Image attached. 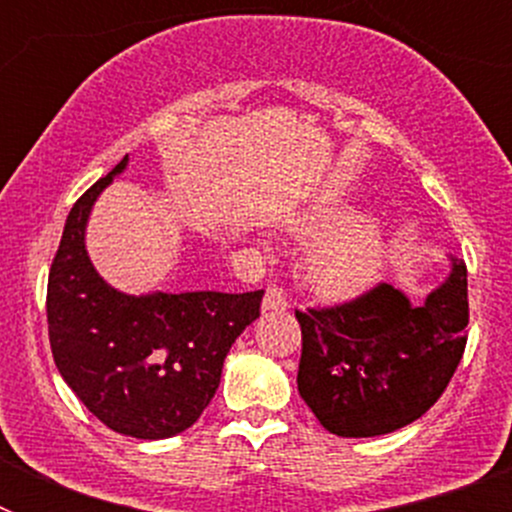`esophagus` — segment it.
<instances>
[{"label": "esophagus", "instance_id": "obj_1", "mask_svg": "<svg viewBox=\"0 0 512 512\" xmlns=\"http://www.w3.org/2000/svg\"><path fill=\"white\" fill-rule=\"evenodd\" d=\"M289 307L287 295H284V289L277 287V284H271L266 287V295H264V310L266 312H282Z\"/></svg>", "mask_w": 512, "mask_h": 512}]
</instances>
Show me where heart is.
Segmentation results:
<instances>
[{
	"instance_id": "obj_1",
	"label": "heart",
	"mask_w": 512,
	"mask_h": 512,
	"mask_svg": "<svg viewBox=\"0 0 512 512\" xmlns=\"http://www.w3.org/2000/svg\"><path fill=\"white\" fill-rule=\"evenodd\" d=\"M292 233L310 246L305 256V282L325 300H351L377 282L384 264V235L374 223L354 212L333 207L300 215Z\"/></svg>"
}]
</instances>
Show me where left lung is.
Listing matches in <instances>:
<instances>
[{
	"instance_id": "left-lung-1",
	"label": "left lung",
	"mask_w": 512,
	"mask_h": 512,
	"mask_svg": "<svg viewBox=\"0 0 512 512\" xmlns=\"http://www.w3.org/2000/svg\"><path fill=\"white\" fill-rule=\"evenodd\" d=\"M413 305L392 284L351 302L297 310V390L325 431L372 438L405 428L443 395L467 346V264Z\"/></svg>"
}]
</instances>
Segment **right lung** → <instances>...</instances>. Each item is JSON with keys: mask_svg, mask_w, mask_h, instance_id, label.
<instances>
[{"mask_svg": "<svg viewBox=\"0 0 512 512\" xmlns=\"http://www.w3.org/2000/svg\"><path fill=\"white\" fill-rule=\"evenodd\" d=\"M125 169L128 156L71 207L45 312L53 361L89 413L122 436L158 441L187 431L210 405L230 346L259 318L264 289L125 295L104 282L87 253V223Z\"/></svg>", "mask_w": 512, "mask_h": 512, "instance_id": "1", "label": "right lung"}]
</instances>
